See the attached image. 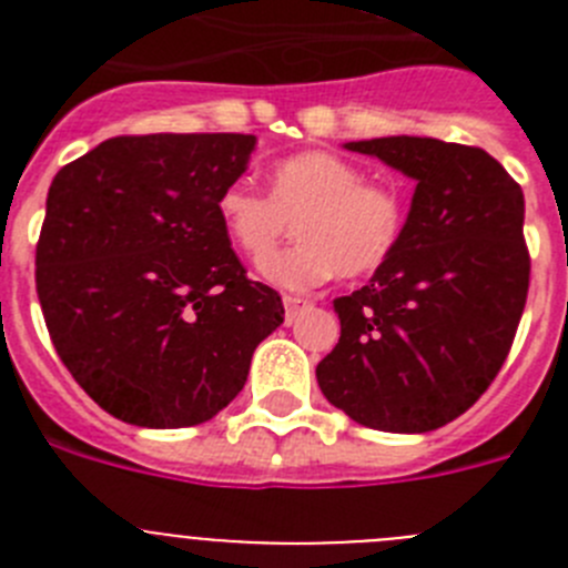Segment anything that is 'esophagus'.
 Returning a JSON list of instances; mask_svg holds the SVG:
<instances>
[{
  "label": "esophagus",
  "instance_id": "1",
  "mask_svg": "<svg viewBox=\"0 0 568 568\" xmlns=\"http://www.w3.org/2000/svg\"><path fill=\"white\" fill-rule=\"evenodd\" d=\"M284 307H287V321H293L298 315V310L310 307V301L301 298V295H284Z\"/></svg>",
  "mask_w": 568,
  "mask_h": 568
}]
</instances>
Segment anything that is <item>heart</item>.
Masks as SVG:
<instances>
[{
    "label": "heart",
    "mask_w": 568,
    "mask_h": 568,
    "mask_svg": "<svg viewBox=\"0 0 568 568\" xmlns=\"http://www.w3.org/2000/svg\"><path fill=\"white\" fill-rule=\"evenodd\" d=\"M215 213L239 253L258 261L294 222L293 248L261 261V275L278 287L310 290L333 278L375 273L406 227L404 195L366 182L364 168L329 150L281 159L270 170V195L247 182H230Z\"/></svg>",
    "instance_id": "1"
}]
</instances>
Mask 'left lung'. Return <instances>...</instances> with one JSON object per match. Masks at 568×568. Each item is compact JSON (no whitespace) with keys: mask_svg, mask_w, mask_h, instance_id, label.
Returning a JSON list of instances; mask_svg holds the SVG:
<instances>
[{"mask_svg":"<svg viewBox=\"0 0 568 568\" xmlns=\"http://www.w3.org/2000/svg\"><path fill=\"white\" fill-rule=\"evenodd\" d=\"M346 150L418 184L395 253L335 298L341 338L315 375L355 424L429 433L489 389L518 333L531 270L524 190L469 144L386 135Z\"/></svg>","mask_w":568,"mask_h":568,"instance_id":"left-lung-1","label":"left lung"}]
</instances>
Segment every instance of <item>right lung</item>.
<instances>
[{"mask_svg": "<svg viewBox=\"0 0 568 568\" xmlns=\"http://www.w3.org/2000/svg\"><path fill=\"white\" fill-rule=\"evenodd\" d=\"M253 148L244 133L115 135L50 184L39 304L62 364L113 418L204 424L284 321L281 295L247 278L215 213Z\"/></svg>", "mask_w": 568, "mask_h": 568, "instance_id": "right-lung-1", "label": "right lung"}]
</instances>
